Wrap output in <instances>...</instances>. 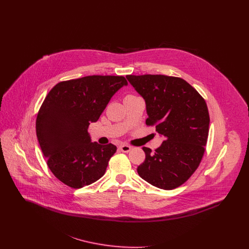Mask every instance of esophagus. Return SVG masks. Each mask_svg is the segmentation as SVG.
Returning a JSON list of instances; mask_svg holds the SVG:
<instances>
[{
    "instance_id": "obj_1",
    "label": "esophagus",
    "mask_w": 249,
    "mask_h": 249,
    "mask_svg": "<svg viewBox=\"0 0 249 249\" xmlns=\"http://www.w3.org/2000/svg\"><path fill=\"white\" fill-rule=\"evenodd\" d=\"M119 149L124 153H128L131 150V146L128 145V144H122V145L119 146Z\"/></svg>"
}]
</instances>
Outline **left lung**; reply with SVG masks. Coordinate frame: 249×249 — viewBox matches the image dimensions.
<instances>
[{"label":"left lung","mask_w":249,"mask_h":249,"mask_svg":"<svg viewBox=\"0 0 249 249\" xmlns=\"http://www.w3.org/2000/svg\"><path fill=\"white\" fill-rule=\"evenodd\" d=\"M145 102L146 125L165 137L154 152L142 147L145 160L138 166L140 178L161 190L184 184L201 162L209 131L204 99L182 78L162 74L126 76Z\"/></svg>","instance_id":"1"}]
</instances>
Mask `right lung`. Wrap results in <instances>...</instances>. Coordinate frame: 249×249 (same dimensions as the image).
<instances>
[{"label":"right lung","instance_id":"1","mask_svg":"<svg viewBox=\"0 0 249 249\" xmlns=\"http://www.w3.org/2000/svg\"><path fill=\"white\" fill-rule=\"evenodd\" d=\"M124 76L89 75L57 84L47 95L36 119V135L48 168L72 189H81L102 178L113 143L91 142L88 131L119 89Z\"/></svg>","mask_w":249,"mask_h":249}]
</instances>
